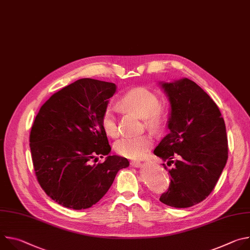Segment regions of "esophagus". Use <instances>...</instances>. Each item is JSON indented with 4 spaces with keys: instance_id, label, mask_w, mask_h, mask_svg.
<instances>
[{
    "instance_id": "esophagus-1",
    "label": "esophagus",
    "mask_w": 250,
    "mask_h": 250,
    "mask_svg": "<svg viewBox=\"0 0 250 250\" xmlns=\"http://www.w3.org/2000/svg\"><path fill=\"white\" fill-rule=\"evenodd\" d=\"M130 165L132 166V167H134V168H137V167H139L140 166V162L139 161H130Z\"/></svg>"
}]
</instances>
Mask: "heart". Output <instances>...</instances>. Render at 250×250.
Here are the masks:
<instances>
[{"label": "heart", "instance_id": "b5f03b06", "mask_svg": "<svg viewBox=\"0 0 250 250\" xmlns=\"http://www.w3.org/2000/svg\"><path fill=\"white\" fill-rule=\"evenodd\" d=\"M119 104L122 109L144 119L146 125L152 130H159L166 121V110L160 104L158 96L147 88L138 87L128 91L122 97ZM101 125L106 135L111 137L119 135L117 114L112 106L104 110ZM152 145L153 139L148 134L124 136L116 141L114 149L121 156L136 159L144 156Z\"/></svg>", "mask_w": 250, "mask_h": 250}]
</instances>
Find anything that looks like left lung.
<instances>
[{
	"instance_id": "left-lung-1",
	"label": "left lung",
	"mask_w": 250,
	"mask_h": 250,
	"mask_svg": "<svg viewBox=\"0 0 250 250\" xmlns=\"http://www.w3.org/2000/svg\"><path fill=\"white\" fill-rule=\"evenodd\" d=\"M160 85L171 105L170 132L154 154L173 167L169 170V189L159 200L170 207L189 208L211 193L227 164L226 125L216 103L192 80Z\"/></svg>"
}]
</instances>
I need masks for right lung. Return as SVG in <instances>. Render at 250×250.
I'll list each match as a JSON object with an SVG mask.
<instances>
[{
  "label": "right lung",
  "mask_w": 250,
  "mask_h": 250,
  "mask_svg": "<svg viewBox=\"0 0 250 250\" xmlns=\"http://www.w3.org/2000/svg\"><path fill=\"white\" fill-rule=\"evenodd\" d=\"M116 84L83 78L53 94L35 117L29 135L33 168L43 191L59 205L88 208L129 162L111 152L101 117ZM106 156L103 164L97 156Z\"/></svg>",
  "instance_id": "obj_1"
}]
</instances>
